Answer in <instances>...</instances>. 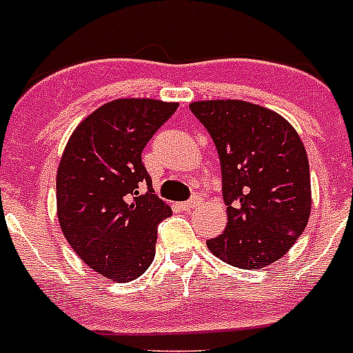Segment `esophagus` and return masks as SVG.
I'll return each instance as SVG.
<instances>
[{
    "instance_id": "obj_1",
    "label": "esophagus",
    "mask_w": 353,
    "mask_h": 353,
    "mask_svg": "<svg viewBox=\"0 0 353 353\" xmlns=\"http://www.w3.org/2000/svg\"><path fill=\"white\" fill-rule=\"evenodd\" d=\"M199 203H201V199H199L197 196H194L192 199H188V201L181 203V208H183V210H186V212H190V210H194V208H196Z\"/></svg>"
}]
</instances>
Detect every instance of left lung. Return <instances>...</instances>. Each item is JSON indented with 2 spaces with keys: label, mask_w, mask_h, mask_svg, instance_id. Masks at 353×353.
Segmentation results:
<instances>
[{
  "label": "left lung",
  "mask_w": 353,
  "mask_h": 353,
  "mask_svg": "<svg viewBox=\"0 0 353 353\" xmlns=\"http://www.w3.org/2000/svg\"><path fill=\"white\" fill-rule=\"evenodd\" d=\"M216 145L228 223L206 246L245 270L290 250L312 208L310 167L299 134L285 117L237 99L190 103Z\"/></svg>",
  "instance_id": "8db88e82"
}]
</instances>
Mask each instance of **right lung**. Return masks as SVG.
<instances>
[{"instance_id": "1", "label": "right lung", "mask_w": 353, "mask_h": 353, "mask_svg": "<svg viewBox=\"0 0 353 353\" xmlns=\"http://www.w3.org/2000/svg\"><path fill=\"white\" fill-rule=\"evenodd\" d=\"M176 110L177 103L116 99L83 119L63 152L56 179L63 236L110 281L143 276L156 256L157 225L172 210L154 194L141 152Z\"/></svg>"}]
</instances>
